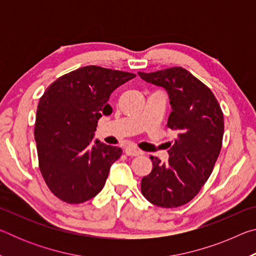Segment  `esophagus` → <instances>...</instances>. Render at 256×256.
I'll return each instance as SVG.
<instances>
[{"instance_id":"esophagus-1","label":"esophagus","mask_w":256,"mask_h":256,"mask_svg":"<svg viewBox=\"0 0 256 256\" xmlns=\"http://www.w3.org/2000/svg\"><path fill=\"white\" fill-rule=\"evenodd\" d=\"M125 154H126L128 156H132V157H136V156L142 154V151L138 150L136 148H131V146H128V148L125 149Z\"/></svg>"}]
</instances>
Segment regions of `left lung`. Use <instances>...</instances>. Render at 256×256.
Segmentation results:
<instances>
[{"instance_id": "left-lung-1", "label": "left lung", "mask_w": 256, "mask_h": 256, "mask_svg": "<svg viewBox=\"0 0 256 256\" xmlns=\"http://www.w3.org/2000/svg\"><path fill=\"white\" fill-rule=\"evenodd\" d=\"M138 74L166 90L172 107L167 126L177 132L167 162L150 157L154 167L141 180L142 194L157 206H180L200 192L214 170L222 144L224 114L211 90L183 68Z\"/></svg>"}]
</instances>
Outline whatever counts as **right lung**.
Wrapping results in <instances>:
<instances>
[{"label": "right lung", "mask_w": 256, "mask_h": 256, "mask_svg": "<svg viewBox=\"0 0 256 256\" xmlns=\"http://www.w3.org/2000/svg\"><path fill=\"white\" fill-rule=\"evenodd\" d=\"M136 74L96 66L76 68L54 81L37 107L34 140L48 188L60 200L82 203L97 196L118 146L94 140L98 120L110 115V94Z\"/></svg>", "instance_id": "1"}]
</instances>
